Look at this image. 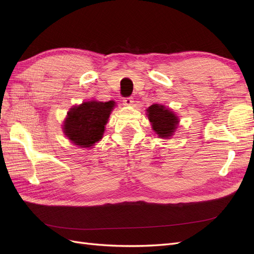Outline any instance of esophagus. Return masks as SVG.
<instances>
[{"label": "esophagus", "mask_w": 254, "mask_h": 254, "mask_svg": "<svg viewBox=\"0 0 254 254\" xmlns=\"http://www.w3.org/2000/svg\"><path fill=\"white\" fill-rule=\"evenodd\" d=\"M133 104V98L132 97H126L123 99V105L124 106H131Z\"/></svg>", "instance_id": "1"}]
</instances>
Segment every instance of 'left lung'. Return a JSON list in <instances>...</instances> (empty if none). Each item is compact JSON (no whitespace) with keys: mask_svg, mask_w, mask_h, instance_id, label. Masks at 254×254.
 Returning a JSON list of instances; mask_svg holds the SVG:
<instances>
[{"mask_svg":"<svg viewBox=\"0 0 254 254\" xmlns=\"http://www.w3.org/2000/svg\"><path fill=\"white\" fill-rule=\"evenodd\" d=\"M153 131L161 139H172L179 126V117L164 105L153 104L146 109Z\"/></svg>","mask_w":254,"mask_h":254,"instance_id":"left-lung-1","label":"left lung"}]
</instances>
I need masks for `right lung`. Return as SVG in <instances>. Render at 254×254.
<instances>
[{"mask_svg":"<svg viewBox=\"0 0 254 254\" xmlns=\"http://www.w3.org/2000/svg\"><path fill=\"white\" fill-rule=\"evenodd\" d=\"M115 102H83L73 106L64 121V135L76 146L81 148H92L103 139L105 126L114 109Z\"/></svg>","mask_w":254,"mask_h":254,"instance_id":"right-lung-1","label":"right lung"}]
</instances>
